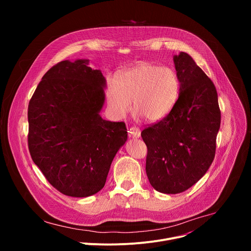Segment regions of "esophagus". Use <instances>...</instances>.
<instances>
[{"mask_svg":"<svg viewBox=\"0 0 251 251\" xmlns=\"http://www.w3.org/2000/svg\"><path fill=\"white\" fill-rule=\"evenodd\" d=\"M129 135L132 138H139L141 135V130L138 127H130Z\"/></svg>","mask_w":251,"mask_h":251,"instance_id":"obj_1","label":"esophagus"}]
</instances>
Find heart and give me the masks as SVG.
I'll return each mask as SVG.
<instances>
[{
  "instance_id": "obj_1",
  "label": "heart",
  "mask_w": 251,
  "mask_h": 251,
  "mask_svg": "<svg viewBox=\"0 0 251 251\" xmlns=\"http://www.w3.org/2000/svg\"><path fill=\"white\" fill-rule=\"evenodd\" d=\"M180 79L169 67L141 63L110 80L106 95L110 111L119 118L132 110L149 123L164 119L180 95Z\"/></svg>"
}]
</instances>
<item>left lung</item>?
<instances>
[{
    "instance_id": "8db88e82",
    "label": "left lung",
    "mask_w": 251,
    "mask_h": 251,
    "mask_svg": "<svg viewBox=\"0 0 251 251\" xmlns=\"http://www.w3.org/2000/svg\"><path fill=\"white\" fill-rule=\"evenodd\" d=\"M180 95L172 111L141 132L146 173L164 194L183 193L206 173L217 149L221 109L213 82L186 52L174 56Z\"/></svg>"
}]
</instances>
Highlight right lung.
Here are the masks:
<instances>
[{
    "mask_svg": "<svg viewBox=\"0 0 251 251\" xmlns=\"http://www.w3.org/2000/svg\"><path fill=\"white\" fill-rule=\"evenodd\" d=\"M87 61L63 60L47 71L27 108L30 157L65 196L85 198L105 185L127 140L124 122L101 118L105 78Z\"/></svg>",
    "mask_w": 251,
    "mask_h": 251,
    "instance_id": "add662e5",
    "label": "right lung"
}]
</instances>
